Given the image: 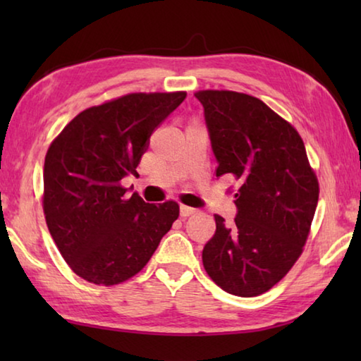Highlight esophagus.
<instances>
[{
  "label": "esophagus",
  "instance_id": "34e87169",
  "mask_svg": "<svg viewBox=\"0 0 361 361\" xmlns=\"http://www.w3.org/2000/svg\"><path fill=\"white\" fill-rule=\"evenodd\" d=\"M197 212L195 209H192V207H188V205H181L180 207V213H181V216H191V215H194V213Z\"/></svg>",
  "mask_w": 361,
  "mask_h": 361
}]
</instances>
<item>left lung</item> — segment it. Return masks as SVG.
<instances>
[{"instance_id": "obj_1", "label": "left lung", "mask_w": 361, "mask_h": 361, "mask_svg": "<svg viewBox=\"0 0 361 361\" xmlns=\"http://www.w3.org/2000/svg\"><path fill=\"white\" fill-rule=\"evenodd\" d=\"M216 176L237 181V216L215 215L205 243L209 277L231 295L259 296L279 283L302 253L319 202V180L298 130L256 97L199 90Z\"/></svg>"}]
</instances>
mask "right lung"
I'll use <instances>...</instances> for the list:
<instances>
[{
  "mask_svg": "<svg viewBox=\"0 0 361 361\" xmlns=\"http://www.w3.org/2000/svg\"><path fill=\"white\" fill-rule=\"evenodd\" d=\"M186 92H137L79 113L44 159L42 210L71 271L95 285H118L148 264L180 215L175 200L146 204L121 185L137 173L148 140Z\"/></svg>",
  "mask_w": 361,
  "mask_h": 361,
  "instance_id": "right-lung-1",
  "label": "right lung"
}]
</instances>
